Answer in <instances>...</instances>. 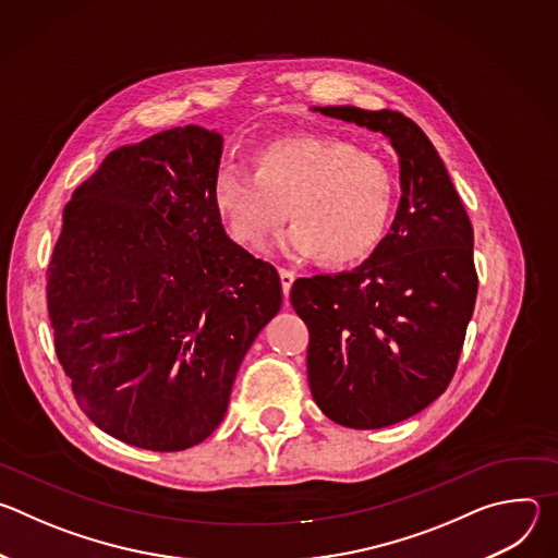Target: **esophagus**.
I'll use <instances>...</instances> for the list:
<instances>
[{"label": "esophagus", "mask_w": 558, "mask_h": 558, "mask_svg": "<svg viewBox=\"0 0 558 558\" xmlns=\"http://www.w3.org/2000/svg\"><path fill=\"white\" fill-rule=\"evenodd\" d=\"M278 274H280L282 293H284V298H289V291H291V284H293V280H295V274H293V271H289V269H280Z\"/></svg>", "instance_id": "esophagus-1"}]
</instances>
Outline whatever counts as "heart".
<instances>
[{
    "instance_id": "1",
    "label": "heart",
    "mask_w": 558,
    "mask_h": 558,
    "mask_svg": "<svg viewBox=\"0 0 558 558\" xmlns=\"http://www.w3.org/2000/svg\"><path fill=\"white\" fill-rule=\"evenodd\" d=\"M214 205L235 243L260 247L291 214L278 247L298 260L320 256L329 267L366 260L390 229L397 183L377 154L347 138L302 134L267 143L258 170L222 163Z\"/></svg>"
}]
</instances>
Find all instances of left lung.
I'll list each match as a JSON object with an SVG mask.
<instances>
[{
	"label": "left lung",
	"mask_w": 558,
	"mask_h": 558,
	"mask_svg": "<svg viewBox=\"0 0 558 558\" xmlns=\"http://www.w3.org/2000/svg\"><path fill=\"white\" fill-rule=\"evenodd\" d=\"M381 132L400 156L402 198L384 243L353 271L300 278L315 404L340 426L404 422L448 388L476 300L474 233L430 138L392 110L313 108Z\"/></svg>",
	"instance_id": "obj_1"
}]
</instances>
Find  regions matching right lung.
Returning a JSON list of instances; mask_svg holds the SVG:
<instances>
[{
  "instance_id": "add662e5",
  "label": "right lung",
  "mask_w": 558,
  "mask_h": 558,
  "mask_svg": "<svg viewBox=\"0 0 558 558\" xmlns=\"http://www.w3.org/2000/svg\"><path fill=\"white\" fill-rule=\"evenodd\" d=\"M220 154L216 130L158 132L110 151L63 207L46 287L54 351L82 411L136 448L207 439L282 304L278 271L222 227Z\"/></svg>"
}]
</instances>
